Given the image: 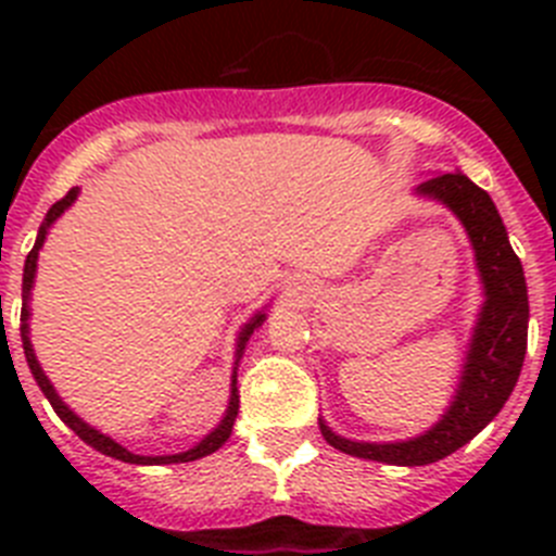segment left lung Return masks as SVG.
<instances>
[{"mask_svg":"<svg viewBox=\"0 0 556 556\" xmlns=\"http://www.w3.org/2000/svg\"><path fill=\"white\" fill-rule=\"evenodd\" d=\"M415 194L445 205L459 219L462 228L468 230L476 269L484 287V303H481L479 320L470 337L454 401L429 431L412 440H397V443L348 440L328 429L320 417L323 437L337 451L358 456V459L404 465V468L431 465L454 454L498 415L518 384L529 331L527 278L488 191L479 189L462 172H445V175H431L429 180H424Z\"/></svg>","mask_w":556,"mask_h":556,"instance_id":"1","label":"left lung"}]
</instances>
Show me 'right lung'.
<instances>
[{"instance_id": "1", "label": "right lung", "mask_w": 556, "mask_h": 556, "mask_svg": "<svg viewBox=\"0 0 556 556\" xmlns=\"http://www.w3.org/2000/svg\"><path fill=\"white\" fill-rule=\"evenodd\" d=\"M77 194H80V189H68V194L63 200H58L52 208L47 211V217H43L41 228H38V236H36V244H33V250H29L27 262H24V278H22V345H24V356H27V365H29V372H33V378L38 381V387H41V392L47 395V401L52 404V409L58 412V417H61L63 424L68 426V429L75 431L77 437H80L83 443H88L91 448H97L100 454L105 456H113V459L119 462H130V465H178V462H194V459H203V456L214 454L217 448H223L225 440L230 437V431H233V420L236 415H239V390H236V367H239V358H242L244 353V345H248V339L253 337V331L258 326H262L264 320H267V314L264 312H255L253 317H250V323H244V328L239 331V339H236V362H233V376H230V401H228V409H225V417L219 420V426L211 434H205L203 440H200L194 448L189 451H180V454H169V456H139L132 454V451H127L125 445H119L116 440H111L108 434H102V431H97L94 426H88L86 420H83L80 415H75V412L68 409L66 404H63V397L58 395L55 387H52V381L47 378V372L41 370V365H38L36 358V351H33V342H29V294H33V283H36V269H38V250L43 248V239H47L49 228L55 225V219L61 217L63 211L68 208V205L75 203Z\"/></svg>"}]
</instances>
